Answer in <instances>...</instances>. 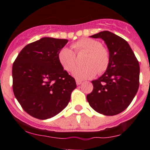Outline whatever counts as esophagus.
Segmentation results:
<instances>
[{
	"instance_id": "1",
	"label": "esophagus",
	"mask_w": 150,
	"mask_h": 150,
	"mask_svg": "<svg viewBox=\"0 0 150 150\" xmlns=\"http://www.w3.org/2000/svg\"><path fill=\"white\" fill-rule=\"evenodd\" d=\"M81 83L82 82L81 81H79V80H76V84L77 85H80Z\"/></svg>"
}]
</instances>
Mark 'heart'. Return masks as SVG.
I'll use <instances>...</instances> for the list:
<instances>
[{"label":"heart","instance_id":"b5f03b06","mask_svg":"<svg viewBox=\"0 0 150 150\" xmlns=\"http://www.w3.org/2000/svg\"><path fill=\"white\" fill-rule=\"evenodd\" d=\"M77 54L87 53L83 64L73 71V76L78 80L90 79L96 74H103L108 69L111 61L110 52L101 42L96 39L81 38L72 44ZM58 61L67 72H72L77 64L76 54L71 49L64 47L58 54Z\"/></svg>","mask_w":150,"mask_h":150}]
</instances>
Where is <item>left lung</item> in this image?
Instances as JSON below:
<instances>
[{
  "instance_id": "left-lung-1",
  "label": "left lung",
  "mask_w": 150,
  "mask_h": 150,
  "mask_svg": "<svg viewBox=\"0 0 150 150\" xmlns=\"http://www.w3.org/2000/svg\"><path fill=\"white\" fill-rule=\"evenodd\" d=\"M90 37L104 40L111 61L104 74L92 81L93 90L86 99L98 113L115 115L129 107L138 92L139 63L129 43L117 35L103 31Z\"/></svg>"
}]
</instances>
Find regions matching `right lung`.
Returning <instances> with one entry per match:
<instances>
[{
	"mask_svg": "<svg viewBox=\"0 0 150 150\" xmlns=\"http://www.w3.org/2000/svg\"><path fill=\"white\" fill-rule=\"evenodd\" d=\"M67 39L42 38L29 43L12 65V89L23 110L40 120L54 117L70 100L76 82L58 61Z\"/></svg>",
	"mask_w": 150,
	"mask_h": 150,
	"instance_id": "1",
	"label": "right lung"
}]
</instances>
